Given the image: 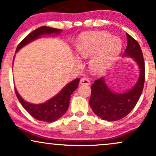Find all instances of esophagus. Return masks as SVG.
Instances as JSON below:
<instances>
[{
  "instance_id": "34e87169",
  "label": "esophagus",
  "mask_w": 156,
  "mask_h": 156,
  "mask_svg": "<svg viewBox=\"0 0 156 156\" xmlns=\"http://www.w3.org/2000/svg\"><path fill=\"white\" fill-rule=\"evenodd\" d=\"M89 83H90V81H89V80L87 78H81V79H80V85H89Z\"/></svg>"
}]
</instances>
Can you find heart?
<instances>
[{"instance_id": "b5f03b06", "label": "heart", "mask_w": 156, "mask_h": 156, "mask_svg": "<svg viewBox=\"0 0 156 156\" xmlns=\"http://www.w3.org/2000/svg\"><path fill=\"white\" fill-rule=\"evenodd\" d=\"M121 41L105 31L91 32L83 35L76 44L78 56L91 58L89 67L94 73H101L113 63L121 50Z\"/></svg>"}]
</instances>
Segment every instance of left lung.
I'll list each match as a JSON object with an SVG mask.
<instances>
[{
    "label": "left lung",
    "instance_id": "obj_1",
    "mask_svg": "<svg viewBox=\"0 0 156 156\" xmlns=\"http://www.w3.org/2000/svg\"><path fill=\"white\" fill-rule=\"evenodd\" d=\"M126 37L128 45L122 55L131 57L136 62L140 70L139 79L133 88L123 93L112 92L103 77L94 82L89 105L93 112L104 120L117 121L128 115L136 105L144 88L145 66L142 51L136 39L127 33Z\"/></svg>",
    "mask_w": 156,
    "mask_h": 156
}]
</instances>
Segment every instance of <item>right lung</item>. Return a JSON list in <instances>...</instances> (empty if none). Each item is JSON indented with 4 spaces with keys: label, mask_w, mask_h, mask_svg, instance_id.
I'll use <instances>...</instances> for the list:
<instances>
[{
    "label": "right lung",
    "mask_w": 156,
    "mask_h": 156,
    "mask_svg": "<svg viewBox=\"0 0 156 156\" xmlns=\"http://www.w3.org/2000/svg\"><path fill=\"white\" fill-rule=\"evenodd\" d=\"M62 31L57 28H51V27L42 26L37 28L20 42L16 49V53L27 44L30 43L32 41L39 38L44 35L59 34ZM79 78H76L70 83H67L56 95L52 98L45 103L40 104H32L26 102L21 98L15 89L16 95L20 103L23 105V108L28 112L29 114L39 121L53 122L65 114L69 107L70 96L76 89L78 88Z\"/></svg>",
    "instance_id": "add662e5"
}]
</instances>
